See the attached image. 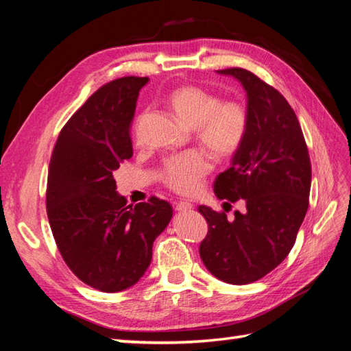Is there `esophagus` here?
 Instances as JSON below:
<instances>
[{"label":"esophagus","mask_w":351,"mask_h":351,"mask_svg":"<svg viewBox=\"0 0 351 351\" xmlns=\"http://www.w3.org/2000/svg\"><path fill=\"white\" fill-rule=\"evenodd\" d=\"M191 208H192V204L189 201H180L176 204L177 212H188V210H191Z\"/></svg>","instance_id":"obj_1"}]
</instances>
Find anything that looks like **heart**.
I'll return each mask as SVG.
<instances>
[{
	"instance_id": "1",
	"label": "heart",
	"mask_w": 351,
	"mask_h": 351,
	"mask_svg": "<svg viewBox=\"0 0 351 351\" xmlns=\"http://www.w3.org/2000/svg\"><path fill=\"white\" fill-rule=\"evenodd\" d=\"M168 102L186 126L197 132L198 141L217 158H231L245 143L249 112L237 100H225L195 85H183L169 93ZM212 169L208 154L191 150L169 156L162 163L160 178L169 189L183 195L195 193Z\"/></svg>"
}]
</instances>
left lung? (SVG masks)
Instances as JSON below:
<instances>
[{"label": "left lung", "instance_id": "obj_1", "mask_svg": "<svg viewBox=\"0 0 351 351\" xmlns=\"http://www.w3.org/2000/svg\"><path fill=\"white\" fill-rule=\"evenodd\" d=\"M217 73L243 85L249 128L213 188L225 204L243 199L246 207L232 219L198 207L208 225L199 256L217 279L243 285L266 276L290 254L309 204L311 160L298 117L281 93L245 69Z\"/></svg>", "mask_w": 351, "mask_h": 351}]
</instances>
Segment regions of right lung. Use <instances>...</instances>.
<instances>
[{
    "label": "right lung",
    "instance_id": "1",
    "mask_svg": "<svg viewBox=\"0 0 351 351\" xmlns=\"http://www.w3.org/2000/svg\"><path fill=\"white\" fill-rule=\"evenodd\" d=\"M149 77L102 85L61 129L49 162L46 212L69 269L99 291L135 285L152 263L153 241L167 228L165 199L128 206L114 171L134 154L130 123Z\"/></svg>",
    "mask_w": 351,
    "mask_h": 351
}]
</instances>
